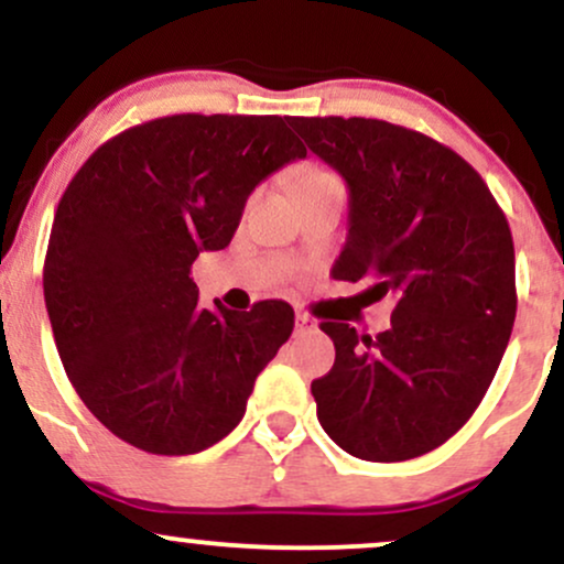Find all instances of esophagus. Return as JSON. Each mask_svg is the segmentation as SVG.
Segmentation results:
<instances>
[{
    "instance_id": "1",
    "label": "esophagus",
    "mask_w": 564,
    "mask_h": 564,
    "mask_svg": "<svg viewBox=\"0 0 564 564\" xmlns=\"http://www.w3.org/2000/svg\"><path fill=\"white\" fill-rule=\"evenodd\" d=\"M294 323H296V332H313L315 328V321L310 318L307 313H302V310H296V315H294Z\"/></svg>"
}]
</instances>
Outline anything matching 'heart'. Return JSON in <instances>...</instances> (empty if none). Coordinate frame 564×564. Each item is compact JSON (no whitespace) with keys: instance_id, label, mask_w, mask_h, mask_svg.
Masks as SVG:
<instances>
[{"instance_id":"obj_1","label":"heart","mask_w":564,"mask_h":564,"mask_svg":"<svg viewBox=\"0 0 564 564\" xmlns=\"http://www.w3.org/2000/svg\"><path fill=\"white\" fill-rule=\"evenodd\" d=\"M323 183H339V180H336L334 172L310 164V166H304V170L300 172V177H296V191H304V187H315Z\"/></svg>"}]
</instances>
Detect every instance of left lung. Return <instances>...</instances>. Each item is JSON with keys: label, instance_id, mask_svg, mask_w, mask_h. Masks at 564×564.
Segmentation results:
<instances>
[{"label": "left lung", "instance_id": "obj_1", "mask_svg": "<svg viewBox=\"0 0 564 564\" xmlns=\"http://www.w3.org/2000/svg\"><path fill=\"white\" fill-rule=\"evenodd\" d=\"M289 124L349 187L332 275L394 296L390 328L358 336L323 321L336 360L313 381L318 422L366 462L435 451L477 411L517 315L514 243L485 180L443 142L379 119L294 116Z\"/></svg>", "mask_w": 564, "mask_h": 564}]
</instances>
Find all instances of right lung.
Listing matches in <instances>:
<instances>
[{
    "label": "right lung",
    "mask_w": 564,
    "mask_h": 564,
    "mask_svg": "<svg viewBox=\"0 0 564 564\" xmlns=\"http://www.w3.org/2000/svg\"><path fill=\"white\" fill-rule=\"evenodd\" d=\"M286 116L177 113L124 129L57 204L44 302L70 384L102 426L156 456L236 430L294 332L286 302L198 307L191 264L230 243L249 193L307 151Z\"/></svg>",
    "instance_id": "obj_1"
}]
</instances>
